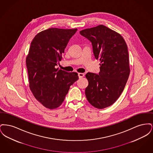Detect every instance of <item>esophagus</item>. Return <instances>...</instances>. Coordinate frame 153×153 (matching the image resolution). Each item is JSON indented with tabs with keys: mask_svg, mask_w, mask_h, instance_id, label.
I'll return each mask as SVG.
<instances>
[{
	"mask_svg": "<svg viewBox=\"0 0 153 153\" xmlns=\"http://www.w3.org/2000/svg\"><path fill=\"white\" fill-rule=\"evenodd\" d=\"M78 76H79V77L81 79V78H82L84 76V74L82 73H78Z\"/></svg>",
	"mask_w": 153,
	"mask_h": 153,
	"instance_id": "obj_1",
	"label": "esophagus"
}]
</instances>
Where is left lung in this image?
<instances>
[{
	"instance_id": "1",
	"label": "left lung",
	"mask_w": 153,
	"mask_h": 153,
	"mask_svg": "<svg viewBox=\"0 0 153 153\" xmlns=\"http://www.w3.org/2000/svg\"><path fill=\"white\" fill-rule=\"evenodd\" d=\"M80 33L92 42L95 58L102 63L99 74L88 72L85 75L88 101L98 109L108 107L119 97L129 77L127 45L120 34L102 25Z\"/></svg>"
}]
</instances>
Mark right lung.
<instances>
[{
	"mask_svg": "<svg viewBox=\"0 0 153 153\" xmlns=\"http://www.w3.org/2000/svg\"><path fill=\"white\" fill-rule=\"evenodd\" d=\"M77 30L49 28L38 33L31 42L26 59L30 89L36 100L47 108L59 107L71 85L79 79L76 72L56 68Z\"/></svg>",
	"mask_w": 153,
	"mask_h": 153,
	"instance_id": "add662e5",
	"label": "right lung"
}]
</instances>
